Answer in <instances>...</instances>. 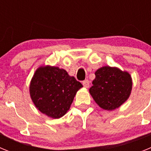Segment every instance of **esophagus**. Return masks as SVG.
I'll return each mask as SVG.
<instances>
[{
	"instance_id": "34e87169",
	"label": "esophagus",
	"mask_w": 151,
	"mask_h": 151,
	"mask_svg": "<svg viewBox=\"0 0 151 151\" xmlns=\"http://www.w3.org/2000/svg\"><path fill=\"white\" fill-rule=\"evenodd\" d=\"M82 85H83V86L85 88H88L89 85H90V82H89V81L88 79L85 80V81H83L82 82Z\"/></svg>"
}]
</instances>
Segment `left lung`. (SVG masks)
<instances>
[{
    "label": "left lung",
    "instance_id": "1",
    "mask_svg": "<svg viewBox=\"0 0 151 151\" xmlns=\"http://www.w3.org/2000/svg\"><path fill=\"white\" fill-rule=\"evenodd\" d=\"M89 92L100 107L113 110L129 98L132 88L131 76L118 68L104 66L95 72Z\"/></svg>",
    "mask_w": 151,
    "mask_h": 151
}]
</instances>
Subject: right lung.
<instances>
[{
  "instance_id": "obj_1",
  "label": "right lung",
  "mask_w": 151,
  "mask_h": 151,
  "mask_svg": "<svg viewBox=\"0 0 151 151\" xmlns=\"http://www.w3.org/2000/svg\"><path fill=\"white\" fill-rule=\"evenodd\" d=\"M82 85L63 69L41 66L31 81L30 96L37 109L54 119L62 117L69 110L74 97Z\"/></svg>"
}]
</instances>
